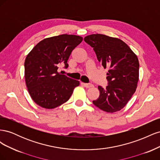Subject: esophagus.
<instances>
[{"label": "esophagus", "mask_w": 160, "mask_h": 160, "mask_svg": "<svg viewBox=\"0 0 160 160\" xmlns=\"http://www.w3.org/2000/svg\"><path fill=\"white\" fill-rule=\"evenodd\" d=\"M82 85H83L84 87H85V88H92L93 85L92 84H90V83H82Z\"/></svg>", "instance_id": "obj_1"}]
</instances>
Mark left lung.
I'll list each match as a JSON object with an SVG mask.
<instances>
[{
    "label": "left lung",
    "mask_w": 160,
    "mask_h": 160,
    "mask_svg": "<svg viewBox=\"0 0 160 160\" xmlns=\"http://www.w3.org/2000/svg\"><path fill=\"white\" fill-rule=\"evenodd\" d=\"M84 41L93 48L98 61L107 72L108 85L99 86V96L93 103L105 112L122 109L136 90L139 81V63L137 55L118 38L93 34Z\"/></svg>",
    "instance_id": "8db88e82"
}]
</instances>
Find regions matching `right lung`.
I'll use <instances>...</instances> for the list:
<instances>
[{"instance_id": "right-lung-1", "label": "right lung", "mask_w": 160, "mask_h": 160, "mask_svg": "<svg viewBox=\"0 0 160 160\" xmlns=\"http://www.w3.org/2000/svg\"><path fill=\"white\" fill-rule=\"evenodd\" d=\"M83 37L61 35L46 38L33 47L25 61L27 88L36 104L54 109L69 100L79 81L58 72L61 65L68 67L67 61Z\"/></svg>"}]
</instances>
